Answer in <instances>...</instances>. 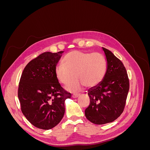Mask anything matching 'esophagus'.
<instances>
[{
	"label": "esophagus",
	"instance_id": "1",
	"mask_svg": "<svg viewBox=\"0 0 150 150\" xmlns=\"http://www.w3.org/2000/svg\"><path fill=\"white\" fill-rule=\"evenodd\" d=\"M80 96L79 94H74L73 95H72V98H77L78 97H79Z\"/></svg>",
	"mask_w": 150,
	"mask_h": 150
}]
</instances>
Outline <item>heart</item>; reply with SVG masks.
Wrapping results in <instances>:
<instances>
[{"mask_svg":"<svg viewBox=\"0 0 150 150\" xmlns=\"http://www.w3.org/2000/svg\"><path fill=\"white\" fill-rule=\"evenodd\" d=\"M63 64L56 67V74L60 83L71 91H76L84 85L92 88L100 83L106 74L107 62L106 58L99 52L72 51L63 59ZM76 76H75V74Z\"/></svg>","mask_w":150,"mask_h":150,"instance_id":"1","label":"heart"}]
</instances>
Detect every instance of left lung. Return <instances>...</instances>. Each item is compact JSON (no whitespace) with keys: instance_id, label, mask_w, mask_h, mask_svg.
Returning a JSON list of instances; mask_svg holds the SVG:
<instances>
[{"instance_id":"8db88e82","label":"left lung","mask_w":150,"mask_h":150,"mask_svg":"<svg viewBox=\"0 0 150 150\" xmlns=\"http://www.w3.org/2000/svg\"><path fill=\"white\" fill-rule=\"evenodd\" d=\"M107 69L101 82L88 90L90 104L85 116L96 125L116 120L123 112L129 89L128 74L122 62L110 50L103 47Z\"/></svg>"}]
</instances>
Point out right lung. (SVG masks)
I'll return each instance as SVG.
<instances>
[{
	"label": "right lung",
	"instance_id": "right-lung-1",
	"mask_svg": "<svg viewBox=\"0 0 150 150\" xmlns=\"http://www.w3.org/2000/svg\"><path fill=\"white\" fill-rule=\"evenodd\" d=\"M64 51L46 52L30 61L21 75L19 98L21 111L30 123L50 129L62 119L64 101L71 94L63 89L56 74V67Z\"/></svg>",
	"mask_w": 150,
	"mask_h": 150
}]
</instances>
